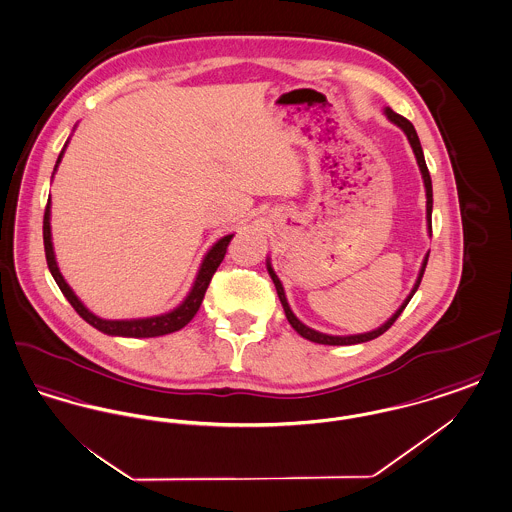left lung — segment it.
I'll use <instances>...</instances> for the list:
<instances>
[{
	"instance_id": "8db88e82",
	"label": "left lung",
	"mask_w": 512,
	"mask_h": 512,
	"mask_svg": "<svg viewBox=\"0 0 512 512\" xmlns=\"http://www.w3.org/2000/svg\"><path fill=\"white\" fill-rule=\"evenodd\" d=\"M382 113L388 117V121L393 122L397 128H401V130H403V134L407 136L409 144L413 147L414 157H416V165H418V169H420L422 182H424V190H426V230H428V236H432V207H434L432 178H430V172H428L426 161H424V151H422V146H420L418 134H416V130H414V126L411 122L407 121L405 117L397 115L395 111H391L390 107H384V109H382ZM428 255H430V251L424 255L422 265H420V270H418V276H416V280H414L413 290H411L409 295L405 297V301L399 305V309H397V311H395V313H393V315H391L384 324H380L378 328H374V330H370V332H363V334H347V336L324 334V332H318L315 328L307 326L305 322H301L299 318L295 317V313H293L292 307H290V303H288V297H286V292H284V286H282V282H280L278 274H276V272H274V268H272L270 257H267V270L268 274H270V278H272V282H274L276 293H278V297H280V303H282V307H284L286 318H288V322L292 324L293 330H295L299 336H303L305 340L322 343V345H355V343H365V341L374 340V338L382 336V334L390 328L391 324L397 320V317L403 313V309L409 305V301L413 299L414 293H416L418 286H420L422 274H424V270H426V263H428Z\"/></svg>"
}]
</instances>
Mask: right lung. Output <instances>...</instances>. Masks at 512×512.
<instances>
[{"mask_svg":"<svg viewBox=\"0 0 512 512\" xmlns=\"http://www.w3.org/2000/svg\"><path fill=\"white\" fill-rule=\"evenodd\" d=\"M71 138L65 142V146L61 149L53 174L59 169L61 159L65 155V149L69 146ZM51 174V180H53ZM234 238V234L222 236L215 244L207 249V253L201 259V265L197 268L194 284L190 288L188 295L182 299L180 305H176L169 313L163 315H155V317L144 318H101L92 313L82 301L80 297L73 292V288L67 284V280L63 278L57 259H55V251H53V240H51V197L46 205V213H44V247H46V259H48L49 272L53 276V280L57 282L59 290L67 297V301L74 307V311L84 318L90 326H94L99 332L107 334V336H119V338H157V336H165L182 330L201 307V301L207 292V286L215 274V270L219 268L224 255H226V247L230 244V240Z\"/></svg>","mask_w":512,"mask_h":512,"instance_id":"1","label":"right lung"}]
</instances>
